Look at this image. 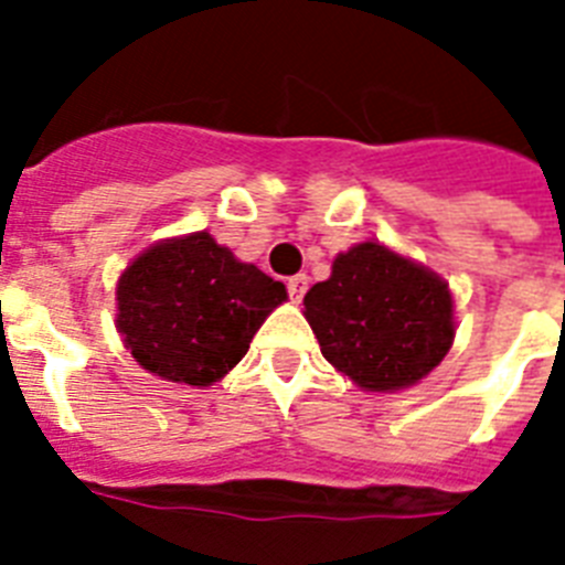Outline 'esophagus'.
I'll list each match as a JSON object with an SVG mask.
<instances>
[{"label":"esophagus","instance_id":"1","mask_svg":"<svg viewBox=\"0 0 565 565\" xmlns=\"http://www.w3.org/2000/svg\"><path fill=\"white\" fill-rule=\"evenodd\" d=\"M287 292H290V299L299 305L301 299H305V292H308V275H292V278H287Z\"/></svg>","mask_w":565,"mask_h":565}]
</instances>
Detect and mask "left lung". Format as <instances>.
<instances>
[{
    "mask_svg": "<svg viewBox=\"0 0 565 565\" xmlns=\"http://www.w3.org/2000/svg\"><path fill=\"white\" fill-rule=\"evenodd\" d=\"M322 358L370 393L419 384L455 343V301L437 273L381 243L334 257L305 296Z\"/></svg>",
    "mask_w": 565,
    "mask_h": 565,
    "instance_id": "obj_1",
    "label": "left lung"
}]
</instances>
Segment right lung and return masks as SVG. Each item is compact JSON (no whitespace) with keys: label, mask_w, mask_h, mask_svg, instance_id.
Returning <instances> with one entry per match:
<instances>
[{"label":"right lung","mask_w":565,"mask_h":565,"mask_svg":"<svg viewBox=\"0 0 565 565\" xmlns=\"http://www.w3.org/2000/svg\"><path fill=\"white\" fill-rule=\"evenodd\" d=\"M281 301V281L195 231L154 243L119 275L117 331L143 370L172 384L211 386L243 361Z\"/></svg>","instance_id":"1"}]
</instances>
